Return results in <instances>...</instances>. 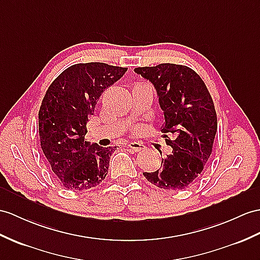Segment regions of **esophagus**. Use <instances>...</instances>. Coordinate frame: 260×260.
Here are the masks:
<instances>
[{"label": "esophagus", "instance_id": "1", "mask_svg": "<svg viewBox=\"0 0 260 260\" xmlns=\"http://www.w3.org/2000/svg\"><path fill=\"white\" fill-rule=\"evenodd\" d=\"M128 148H129L130 150H132V151L138 152V151L143 150V149H144V145H143L142 143H140V142H130V143L128 144Z\"/></svg>", "mask_w": 260, "mask_h": 260}]
</instances>
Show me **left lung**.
Wrapping results in <instances>:
<instances>
[{
    "instance_id": "8db88e82",
    "label": "left lung",
    "mask_w": 260,
    "mask_h": 260,
    "mask_svg": "<svg viewBox=\"0 0 260 260\" xmlns=\"http://www.w3.org/2000/svg\"><path fill=\"white\" fill-rule=\"evenodd\" d=\"M135 72L154 85L166 120L162 132L173 149L160 170L143 175L157 187L182 191L199 179L212 154L217 116L211 93L199 74L184 65L167 62Z\"/></svg>"
}]
</instances>
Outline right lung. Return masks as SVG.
<instances>
[{
	"mask_svg": "<svg viewBox=\"0 0 260 260\" xmlns=\"http://www.w3.org/2000/svg\"><path fill=\"white\" fill-rule=\"evenodd\" d=\"M126 69L105 62L75 64L48 87L39 111L40 141L50 169L65 188L96 187L108 173L115 148L85 141L87 122L101 93Z\"/></svg>",
	"mask_w": 260,
	"mask_h": 260,
	"instance_id": "obj_1",
	"label": "right lung"
}]
</instances>
